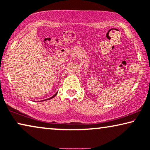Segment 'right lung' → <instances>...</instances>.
<instances>
[{
  "mask_svg": "<svg viewBox=\"0 0 150 150\" xmlns=\"http://www.w3.org/2000/svg\"><path fill=\"white\" fill-rule=\"evenodd\" d=\"M56 94H57V93H56V94H54V95L53 96H52V97H51V98H48V99H51V98H54V96H56Z\"/></svg>",
  "mask_w": 150,
  "mask_h": 150,
  "instance_id": "right-lung-1",
  "label": "right lung"
}]
</instances>
